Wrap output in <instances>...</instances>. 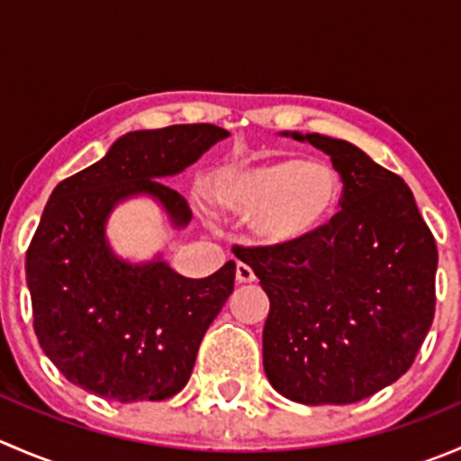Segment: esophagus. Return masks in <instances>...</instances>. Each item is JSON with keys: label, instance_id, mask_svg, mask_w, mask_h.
Instances as JSON below:
<instances>
[{"label": "esophagus", "instance_id": "esophagus-1", "mask_svg": "<svg viewBox=\"0 0 461 461\" xmlns=\"http://www.w3.org/2000/svg\"><path fill=\"white\" fill-rule=\"evenodd\" d=\"M254 269L249 267V265H245V263H239L236 265V281L239 283H252L254 281Z\"/></svg>", "mask_w": 461, "mask_h": 461}]
</instances>
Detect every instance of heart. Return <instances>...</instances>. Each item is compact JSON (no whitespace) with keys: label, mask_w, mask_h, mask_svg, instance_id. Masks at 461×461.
<instances>
[{"label":"heart","mask_w":461,"mask_h":461,"mask_svg":"<svg viewBox=\"0 0 461 461\" xmlns=\"http://www.w3.org/2000/svg\"><path fill=\"white\" fill-rule=\"evenodd\" d=\"M341 189V176L328 162L278 160L222 171L212 198L227 212L257 218V234L267 243H294L328 222Z\"/></svg>","instance_id":"heart-1"}]
</instances>
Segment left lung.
Returning a JSON list of instances; mask_svg holds the SVG:
<instances>
[{
    "mask_svg": "<svg viewBox=\"0 0 461 461\" xmlns=\"http://www.w3.org/2000/svg\"><path fill=\"white\" fill-rule=\"evenodd\" d=\"M292 138L328 153L343 183L341 209L305 239L236 245L234 254L269 296V384L308 406L355 403L415 361L435 319L437 245L397 174L346 140Z\"/></svg>",
    "mask_w": 461,
    "mask_h": 461,
    "instance_id": "obj_1",
    "label": "left lung"
}]
</instances>
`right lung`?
<instances>
[{
    "mask_svg": "<svg viewBox=\"0 0 461 461\" xmlns=\"http://www.w3.org/2000/svg\"><path fill=\"white\" fill-rule=\"evenodd\" d=\"M230 133L213 124L133 131L50 194L29 252L32 328L71 384L113 402H162L187 385L198 348L234 292L236 263L185 278L165 260L129 265L109 249L104 222L120 201L149 194L176 227L192 209L160 178L196 162Z\"/></svg>",
    "mask_w": 461,
    "mask_h": 461,
    "instance_id": "add662e5",
    "label": "right lung"
}]
</instances>
